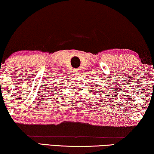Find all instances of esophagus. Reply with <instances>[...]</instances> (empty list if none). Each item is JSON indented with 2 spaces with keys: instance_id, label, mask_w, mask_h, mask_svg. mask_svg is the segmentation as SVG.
<instances>
[{
  "instance_id": "esophagus-1",
  "label": "esophagus",
  "mask_w": 154,
  "mask_h": 154,
  "mask_svg": "<svg viewBox=\"0 0 154 154\" xmlns=\"http://www.w3.org/2000/svg\"><path fill=\"white\" fill-rule=\"evenodd\" d=\"M80 73H81V70H80V69H74V74H75V75H76V76H78V75H80Z\"/></svg>"
}]
</instances>
